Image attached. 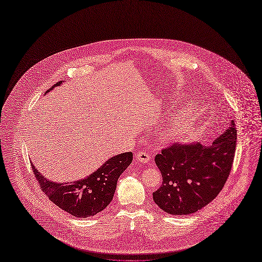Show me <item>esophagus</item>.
I'll return each instance as SVG.
<instances>
[{
	"mask_svg": "<svg viewBox=\"0 0 262 262\" xmlns=\"http://www.w3.org/2000/svg\"><path fill=\"white\" fill-rule=\"evenodd\" d=\"M135 158H137L139 161L144 162V164H147L150 160V156L147 154L146 151H139L137 152V155H135Z\"/></svg>",
	"mask_w": 262,
	"mask_h": 262,
	"instance_id": "esophagus-1",
	"label": "esophagus"
}]
</instances>
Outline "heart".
<instances>
[{"instance_id": "1", "label": "heart", "mask_w": 262, "mask_h": 262, "mask_svg": "<svg viewBox=\"0 0 262 262\" xmlns=\"http://www.w3.org/2000/svg\"><path fill=\"white\" fill-rule=\"evenodd\" d=\"M194 114V111L192 108H186V110L182 111L180 116L176 119L173 123H171L166 129H164L161 133V137L165 141L172 140L176 135L179 133L180 129H182L184 125L192 119V116Z\"/></svg>"}]
</instances>
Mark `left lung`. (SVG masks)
Returning <instances> with one entry per match:
<instances>
[{"instance_id": "left-lung-1", "label": "left lung", "mask_w": 262, "mask_h": 262, "mask_svg": "<svg viewBox=\"0 0 262 262\" xmlns=\"http://www.w3.org/2000/svg\"><path fill=\"white\" fill-rule=\"evenodd\" d=\"M237 132L231 127L210 145L171 144L155 156L162 184L152 193L159 208L170 214H189L202 209L221 192L231 173Z\"/></svg>"}]
</instances>
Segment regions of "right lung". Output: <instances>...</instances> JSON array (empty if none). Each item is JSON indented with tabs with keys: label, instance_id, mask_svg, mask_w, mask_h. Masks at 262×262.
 <instances>
[{
	"label": "right lung",
	"instance_id": "1",
	"mask_svg": "<svg viewBox=\"0 0 262 262\" xmlns=\"http://www.w3.org/2000/svg\"><path fill=\"white\" fill-rule=\"evenodd\" d=\"M61 81L52 88L59 85ZM48 90V92L50 90ZM131 151L123 152L107 160L94 173L73 183H54L48 181L32 166L33 174L42 192L59 208L77 218H86L104 210L113 200L117 181L132 162Z\"/></svg>",
	"mask_w": 262,
	"mask_h": 262
}]
</instances>
